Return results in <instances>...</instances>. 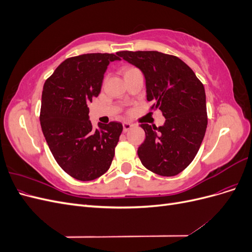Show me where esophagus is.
Here are the masks:
<instances>
[{"instance_id":"34e87169","label":"esophagus","mask_w":252,"mask_h":252,"mask_svg":"<svg viewBox=\"0 0 252 252\" xmlns=\"http://www.w3.org/2000/svg\"><path fill=\"white\" fill-rule=\"evenodd\" d=\"M132 128V124H130V123H123V130L126 132V131H128L129 129H131Z\"/></svg>"}]
</instances>
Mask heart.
Instances as JSON below:
<instances>
[{
  "label": "heart",
  "mask_w": 252,
  "mask_h": 252,
  "mask_svg": "<svg viewBox=\"0 0 252 252\" xmlns=\"http://www.w3.org/2000/svg\"><path fill=\"white\" fill-rule=\"evenodd\" d=\"M135 70H138V69H135V68H133V67H127V68H125V69H124V74H126L128 72L135 71Z\"/></svg>",
  "instance_id": "heart-1"
}]
</instances>
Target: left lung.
Wrapping results in <instances>:
<instances>
[{
  "mask_svg": "<svg viewBox=\"0 0 252 252\" xmlns=\"http://www.w3.org/2000/svg\"><path fill=\"white\" fill-rule=\"evenodd\" d=\"M117 55L142 71L147 101L162 111L163 126L142 123V164L163 177H173L193 161L207 128L206 94L201 81L181 59L158 51H120Z\"/></svg>",
  "mask_w": 252,
  "mask_h": 252,
  "instance_id": "1",
  "label": "left lung"
}]
</instances>
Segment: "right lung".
I'll list each match as a JSON object with an SVG mask.
<instances>
[{
    "label": "right lung",
    "instance_id": "obj_1",
    "mask_svg": "<svg viewBox=\"0 0 252 252\" xmlns=\"http://www.w3.org/2000/svg\"><path fill=\"white\" fill-rule=\"evenodd\" d=\"M113 53H87L65 60L46 80L42 93V131L57 163L80 181L100 178L109 169L123 130L118 122L89 121L88 103L101 93Z\"/></svg>",
    "mask_w": 252,
    "mask_h": 252
}]
</instances>
